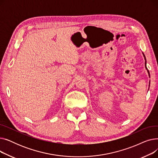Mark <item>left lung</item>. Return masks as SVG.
<instances>
[{"instance_id": "left-lung-1", "label": "left lung", "mask_w": 158, "mask_h": 158, "mask_svg": "<svg viewBox=\"0 0 158 158\" xmlns=\"http://www.w3.org/2000/svg\"><path fill=\"white\" fill-rule=\"evenodd\" d=\"M142 54H143V57H144V59H145V69L147 70V66H146V64H147V61H146V57H145V55H144V54L142 52ZM147 72H148V76H149V77H150V74H149V72H148V70H147ZM149 86H150V82H149Z\"/></svg>"}]
</instances>
